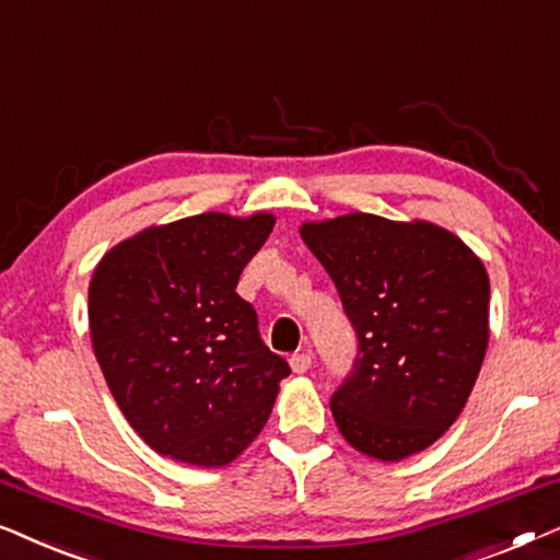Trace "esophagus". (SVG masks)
<instances>
[{
    "label": "esophagus",
    "instance_id": "obj_1",
    "mask_svg": "<svg viewBox=\"0 0 560 560\" xmlns=\"http://www.w3.org/2000/svg\"><path fill=\"white\" fill-rule=\"evenodd\" d=\"M289 365H291V370H294L296 375H304L306 370L312 368V358H310V355H304V352H302V355H294V358H291V360H289Z\"/></svg>",
    "mask_w": 560,
    "mask_h": 560
}]
</instances>
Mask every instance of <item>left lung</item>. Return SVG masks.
Here are the masks:
<instances>
[{
    "instance_id": "1",
    "label": "left lung",
    "mask_w": 560,
    "mask_h": 560,
    "mask_svg": "<svg viewBox=\"0 0 560 560\" xmlns=\"http://www.w3.org/2000/svg\"><path fill=\"white\" fill-rule=\"evenodd\" d=\"M306 248L332 277L358 332L352 375L332 396L345 441L377 462L429 448L459 419L490 342V277L429 220L348 212L306 220Z\"/></svg>"
}]
</instances>
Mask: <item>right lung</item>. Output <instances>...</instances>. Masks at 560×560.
<instances>
[{
    "label": "right lung",
    "mask_w": 560,
    "mask_h": 560,
    "mask_svg": "<svg viewBox=\"0 0 560 560\" xmlns=\"http://www.w3.org/2000/svg\"><path fill=\"white\" fill-rule=\"evenodd\" d=\"M277 218L200 212L116 243L89 283L91 345L129 427L156 454L225 467L269 421L291 370L235 294Z\"/></svg>",
    "instance_id": "right-lung-1"
}]
</instances>
